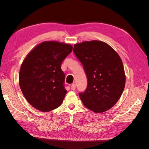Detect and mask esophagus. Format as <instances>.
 <instances>
[{"instance_id":"obj_1","label":"esophagus","mask_w":149,"mask_h":149,"mask_svg":"<svg viewBox=\"0 0 149 149\" xmlns=\"http://www.w3.org/2000/svg\"><path fill=\"white\" fill-rule=\"evenodd\" d=\"M76 88V84H72L71 86V90H74Z\"/></svg>"}]
</instances>
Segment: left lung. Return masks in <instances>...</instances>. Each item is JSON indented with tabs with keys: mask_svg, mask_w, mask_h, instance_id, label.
I'll use <instances>...</instances> for the list:
<instances>
[{
	"mask_svg": "<svg viewBox=\"0 0 149 149\" xmlns=\"http://www.w3.org/2000/svg\"><path fill=\"white\" fill-rule=\"evenodd\" d=\"M73 52L88 78L79 97L86 107L101 113L113 107L123 93L125 75L123 61L109 45L97 40L75 44Z\"/></svg>",
	"mask_w": 149,
	"mask_h": 149,
	"instance_id": "obj_1",
	"label": "left lung"
}]
</instances>
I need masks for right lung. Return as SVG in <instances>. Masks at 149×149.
I'll use <instances>...</instances> for the list:
<instances>
[{
  "label": "right lung",
  "instance_id": "add662e5",
  "mask_svg": "<svg viewBox=\"0 0 149 149\" xmlns=\"http://www.w3.org/2000/svg\"><path fill=\"white\" fill-rule=\"evenodd\" d=\"M73 47L47 41L36 46L25 57L19 73V85L27 101L35 109L48 112L59 107L67 93L63 61Z\"/></svg>",
  "mask_w": 149,
  "mask_h": 149
}]
</instances>
